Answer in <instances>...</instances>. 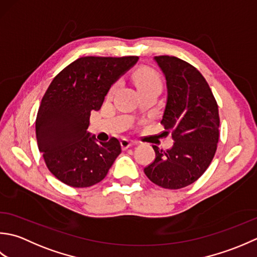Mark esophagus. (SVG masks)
Instances as JSON below:
<instances>
[{
  "label": "esophagus",
  "mask_w": 257,
  "mask_h": 257,
  "mask_svg": "<svg viewBox=\"0 0 257 257\" xmlns=\"http://www.w3.org/2000/svg\"><path fill=\"white\" fill-rule=\"evenodd\" d=\"M134 144H136V142H134V141H130L127 139H122L121 140V146H122L123 150H126V149L131 148V146H132V145H134Z\"/></svg>",
  "instance_id": "esophagus-1"
}]
</instances>
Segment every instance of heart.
Wrapping results in <instances>:
<instances>
[{
  "instance_id": "1",
  "label": "heart",
  "mask_w": 257,
  "mask_h": 257,
  "mask_svg": "<svg viewBox=\"0 0 257 257\" xmlns=\"http://www.w3.org/2000/svg\"><path fill=\"white\" fill-rule=\"evenodd\" d=\"M133 78L139 91L155 85L161 86V80L158 74L154 71L146 69V67H142V69H139L136 71L134 73Z\"/></svg>"
}]
</instances>
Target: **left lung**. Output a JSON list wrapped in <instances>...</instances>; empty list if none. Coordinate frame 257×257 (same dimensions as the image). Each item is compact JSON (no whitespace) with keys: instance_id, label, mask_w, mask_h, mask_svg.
I'll return each instance as SVG.
<instances>
[{"instance_id":"obj_1","label":"left lung","mask_w":257,"mask_h":257,"mask_svg":"<svg viewBox=\"0 0 257 257\" xmlns=\"http://www.w3.org/2000/svg\"><path fill=\"white\" fill-rule=\"evenodd\" d=\"M165 76L167 98L161 124L172 131L170 150L153 146L155 160L144 169L154 184L179 190L197 181L207 170L218 143L216 99L194 66L175 56L154 57Z\"/></svg>"}]
</instances>
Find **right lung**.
<instances>
[{
    "label": "right lung",
    "mask_w": 257,
    "mask_h": 257,
    "mask_svg": "<svg viewBox=\"0 0 257 257\" xmlns=\"http://www.w3.org/2000/svg\"><path fill=\"white\" fill-rule=\"evenodd\" d=\"M138 60L80 57L51 82L36 115L35 131L46 166L62 183L72 187L96 184L121 153L117 139L98 144L87 127L91 112L101 108L109 87Z\"/></svg>",
    "instance_id": "1"
}]
</instances>
